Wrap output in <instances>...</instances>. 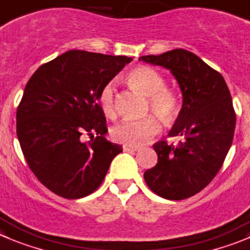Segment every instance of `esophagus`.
<instances>
[{
  "label": "esophagus",
  "mask_w": 250,
  "mask_h": 250,
  "mask_svg": "<svg viewBox=\"0 0 250 250\" xmlns=\"http://www.w3.org/2000/svg\"><path fill=\"white\" fill-rule=\"evenodd\" d=\"M139 146H129V144H125V146H123V150L125 151H137V150H139Z\"/></svg>",
  "instance_id": "esophagus-1"
}]
</instances>
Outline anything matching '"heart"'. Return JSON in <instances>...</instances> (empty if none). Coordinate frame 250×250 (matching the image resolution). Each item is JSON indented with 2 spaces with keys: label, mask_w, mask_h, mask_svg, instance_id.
Segmentation results:
<instances>
[{
  "label": "heart",
  "mask_w": 250,
  "mask_h": 250,
  "mask_svg": "<svg viewBox=\"0 0 250 250\" xmlns=\"http://www.w3.org/2000/svg\"><path fill=\"white\" fill-rule=\"evenodd\" d=\"M127 80L132 87L146 95V107L153 109L163 120L170 121L178 112V97L169 88H165V80L157 70L149 66H139L130 70ZM99 102L107 117H114V86L108 83L101 88ZM160 121L157 116L148 114L141 120H128L114 125L111 130L112 138L129 146H142L159 133Z\"/></svg>",
  "instance_id": "heart-1"
}]
</instances>
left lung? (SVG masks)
<instances>
[{"mask_svg":"<svg viewBox=\"0 0 250 250\" xmlns=\"http://www.w3.org/2000/svg\"><path fill=\"white\" fill-rule=\"evenodd\" d=\"M139 62L170 70L183 95L169 132L180 141L154 144L158 163L144 172V180L160 197L188 199L211 183L232 146L235 113L230 92L220 72L185 49L146 55Z\"/></svg>","mask_w":250,"mask_h":250,"instance_id":"obj_1","label":"left lung"}]
</instances>
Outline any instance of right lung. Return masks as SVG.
Listing matches in <instances>:
<instances>
[{"instance_id": "right-lung-1", "label": "right lung", "mask_w": 250, "mask_h": 250, "mask_svg": "<svg viewBox=\"0 0 250 250\" xmlns=\"http://www.w3.org/2000/svg\"><path fill=\"white\" fill-rule=\"evenodd\" d=\"M132 58L69 50L43 64L17 108V137L38 180L64 199H81L104 181L122 146L104 138L101 88ZM88 135L87 144L82 137Z\"/></svg>"}]
</instances>
